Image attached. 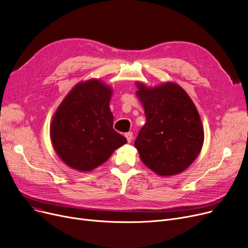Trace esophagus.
<instances>
[{
  "mask_svg": "<svg viewBox=\"0 0 248 248\" xmlns=\"http://www.w3.org/2000/svg\"><path fill=\"white\" fill-rule=\"evenodd\" d=\"M124 137L126 138L127 142H130L131 140H133V133H130V131H128V133H126V134L124 135Z\"/></svg>",
  "mask_w": 248,
  "mask_h": 248,
  "instance_id": "34e87169",
  "label": "esophagus"
}]
</instances>
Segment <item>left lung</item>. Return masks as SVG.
<instances>
[{
	"instance_id": "8db88e82",
	"label": "left lung",
	"mask_w": 248,
	"mask_h": 248,
	"mask_svg": "<svg viewBox=\"0 0 248 248\" xmlns=\"http://www.w3.org/2000/svg\"><path fill=\"white\" fill-rule=\"evenodd\" d=\"M145 124L135 141L141 161L161 176L186 170L204 140L201 117L186 92L174 82L147 88L137 82Z\"/></svg>"
}]
</instances>
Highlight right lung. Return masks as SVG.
<instances>
[{
    "label": "right lung",
    "instance_id": "right-lung-1",
    "mask_svg": "<svg viewBox=\"0 0 248 248\" xmlns=\"http://www.w3.org/2000/svg\"><path fill=\"white\" fill-rule=\"evenodd\" d=\"M112 90L100 79L78 82L55 112L51 129L53 146L60 158L78 171H91L126 143L113 129L109 109Z\"/></svg>",
    "mask_w": 248,
    "mask_h": 248
}]
</instances>
